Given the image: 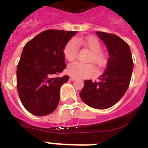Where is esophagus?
<instances>
[{
	"mask_svg": "<svg viewBox=\"0 0 148 148\" xmlns=\"http://www.w3.org/2000/svg\"><path fill=\"white\" fill-rule=\"evenodd\" d=\"M76 79H77L76 77H72V76H71V77H70V80H71V81H72V82H73V81H75Z\"/></svg>",
	"mask_w": 148,
	"mask_h": 148,
	"instance_id": "1",
	"label": "esophagus"
}]
</instances>
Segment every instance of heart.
<instances>
[{
	"mask_svg": "<svg viewBox=\"0 0 148 148\" xmlns=\"http://www.w3.org/2000/svg\"><path fill=\"white\" fill-rule=\"evenodd\" d=\"M77 43L82 44L85 46L88 47L92 52V56H91L90 61L96 63L99 66H103L106 63V57L104 54L101 51V45L99 40L95 37H88L84 40L78 39L77 40ZM77 42L74 40H69L63 49V53L66 60L68 61H73L77 56ZM68 74L73 77L86 78L95 76L97 74V69L93 64L88 63H82L79 62H74L71 63L67 66Z\"/></svg>",
	"mask_w": 148,
	"mask_h": 148,
	"instance_id": "b5f03b06",
	"label": "heart"
}]
</instances>
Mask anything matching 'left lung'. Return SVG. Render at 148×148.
Wrapping results in <instances>:
<instances>
[{"label": "left lung", "instance_id": "left-lung-1", "mask_svg": "<svg viewBox=\"0 0 148 148\" xmlns=\"http://www.w3.org/2000/svg\"><path fill=\"white\" fill-rule=\"evenodd\" d=\"M109 53L107 68L99 82L85 81L80 97L85 104L95 109H108L117 103L129 88L133 70L129 45L117 35L97 31Z\"/></svg>", "mask_w": 148, "mask_h": 148}]
</instances>
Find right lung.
I'll return each mask as SVG.
<instances>
[{"mask_svg": "<svg viewBox=\"0 0 148 148\" xmlns=\"http://www.w3.org/2000/svg\"><path fill=\"white\" fill-rule=\"evenodd\" d=\"M76 33L47 29L24 46L16 71L17 89L29 113L45 116L57 108L60 87L69 79L58 76L66 67L63 49Z\"/></svg>", "mask_w": 148, "mask_h": 148, "instance_id": "1", "label": "right lung"}]
</instances>
